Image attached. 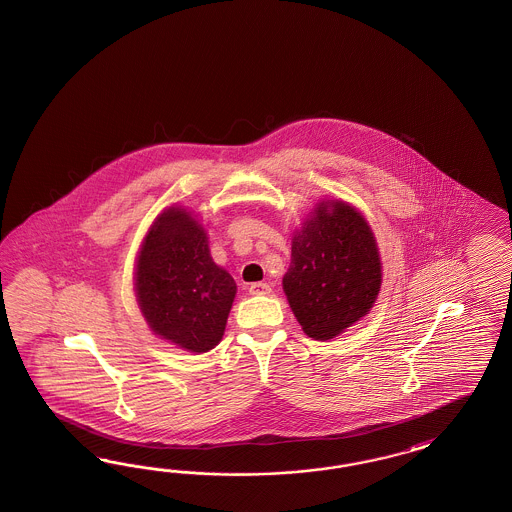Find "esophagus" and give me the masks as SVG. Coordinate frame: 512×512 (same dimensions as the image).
<instances>
[{
    "mask_svg": "<svg viewBox=\"0 0 512 512\" xmlns=\"http://www.w3.org/2000/svg\"><path fill=\"white\" fill-rule=\"evenodd\" d=\"M270 291H272L270 285L263 283V281H257V283H251V285H249V295H268Z\"/></svg>",
    "mask_w": 512,
    "mask_h": 512,
    "instance_id": "obj_1",
    "label": "esophagus"
}]
</instances>
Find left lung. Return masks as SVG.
Returning <instances> with one entry per match:
<instances>
[{"label": "left lung", "mask_w": 512, "mask_h": 512, "mask_svg": "<svg viewBox=\"0 0 512 512\" xmlns=\"http://www.w3.org/2000/svg\"><path fill=\"white\" fill-rule=\"evenodd\" d=\"M381 287V261L366 219L323 202L293 238L283 291L304 332L330 340L364 317Z\"/></svg>", "instance_id": "left-lung-1"}]
</instances>
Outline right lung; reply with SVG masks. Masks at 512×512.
<instances>
[{"instance_id": "add662e5", "label": "right lung", "mask_w": 512, "mask_h": 512, "mask_svg": "<svg viewBox=\"0 0 512 512\" xmlns=\"http://www.w3.org/2000/svg\"><path fill=\"white\" fill-rule=\"evenodd\" d=\"M135 287L155 334L191 353L216 347L236 295L231 274L210 257L204 229L180 208L163 212L146 236Z\"/></svg>"}]
</instances>
